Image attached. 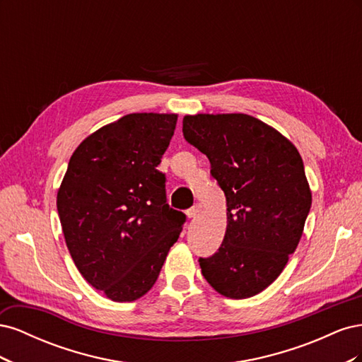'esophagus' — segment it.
Masks as SVG:
<instances>
[{
  "label": "esophagus",
  "mask_w": 362,
  "mask_h": 362,
  "mask_svg": "<svg viewBox=\"0 0 362 362\" xmlns=\"http://www.w3.org/2000/svg\"><path fill=\"white\" fill-rule=\"evenodd\" d=\"M201 205L199 204H196V205H193L192 208H190V210H187V216L190 217V218H193V217H196V216H198L199 213H201Z\"/></svg>",
  "instance_id": "1"
}]
</instances>
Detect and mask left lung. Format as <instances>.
Returning <instances> with one entry per match:
<instances>
[{"mask_svg":"<svg viewBox=\"0 0 362 362\" xmlns=\"http://www.w3.org/2000/svg\"><path fill=\"white\" fill-rule=\"evenodd\" d=\"M182 134L211 164L226 196V233L214 255L199 258L210 286L246 299L275 281L299 245L311 208L302 157L290 140L249 115H194Z\"/></svg>","mask_w":362,"mask_h":362,"instance_id":"obj_1","label":"left lung"}]
</instances>
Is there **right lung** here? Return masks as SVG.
I'll use <instances>...</instances> for the list:
<instances>
[{
  "label": "right lung",
  "mask_w": 362,
  "mask_h": 362,
  "mask_svg": "<svg viewBox=\"0 0 362 362\" xmlns=\"http://www.w3.org/2000/svg\"><path fill=\"white\" fill-rule=\"evenodd\" d=\"M177 115L133 113L87 137L57 193L69 254L83 278L115 302L154 286L185 214L169 206L157 169Z\"/></svg>",
  "instance_id": "obj_1"
}]
</instances>
